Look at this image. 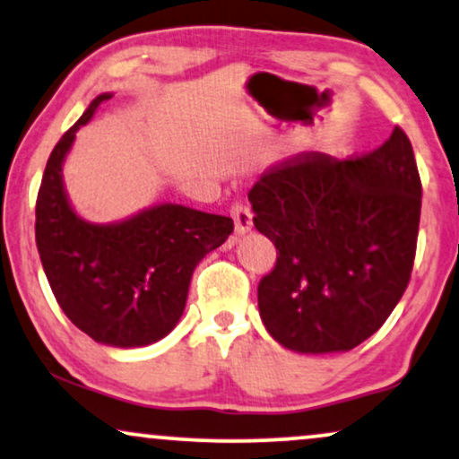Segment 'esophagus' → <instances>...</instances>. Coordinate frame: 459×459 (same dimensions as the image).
I'll return each mask as SVG.
<instances>
[{
	"label": "esophagus",
	"instance_id": "obj_1",
	"mask_svg": "<svg viewBox=\"0 0 459 459\" xmlns=\"http://www.w3.org/2000/svg\"><path fill=\"white\" fill-rule=\"evenodd\" d=\"M230 214H231V219H234L236 236H245L247 231L253 230V212L247 204H234Z\"/></svg>",
	"mask_w": 459,
	"mask_h": 459
}]
</instances>
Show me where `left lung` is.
<instances>
[{
    "instance_id": "left-lung-1",
    "label": "left lung",
    "mask_w": 459,
    "mask_h": 459,
    "mask_svg": "<svg viewBox=\"0 0 459 459\" xmlns=\"http://www.w3.org/2000/svg\"><path fill=\"white\" fill-rule=\"evenodd\" d=\"M253 223L274 242L257 290L270 336L296 353H344L385 324L409 285L421 180L400 127L381 149L338 161L298 152L248 191Z\"/></svg>"
}]
</instances>
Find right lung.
<instances>
[{"label":"right lung","mask_w":459,"mask_h":459,"mask_svg":"<svg viewBox=\"0 0 459 459\" xmlns=\"http://www.w3.org/2000/svg\"><path fill=\"white\" fill-rule=\"evenodd\" d=\"M110 98L100 93L50 152L36 204V245L67 319L95 342L134 349L177 327L195 265L228 240L234 221L172 202L112 223L74 211L64 163L78 129Z\"/></svg>","instance_id":"obj_1"}]
</instances>
